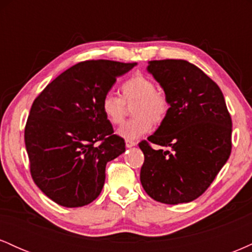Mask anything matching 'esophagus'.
<instances>
[{
    "mask_svg": "<svg viewBox=\"0 0 252 252\" xmlns=\"http://www.w3.org/2000/svg\"><path fill=\"white\" fill-rule=\"evenodd\" d=\"M136 146V142L135 141H131V140H126V148H131V147Z\"/></svg>",
    "mask_w": 252,
    "mask_h": 252,
    "instance_id": "34e87169",
    "label": "esophagus"
}]
</instances>
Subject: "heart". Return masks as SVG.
I'll list each match as a JSON object with an SVG mask.
<instances>
[{
	"label": "heart",
	"instance_id": "1",
	"mask_svg": "<svg viewBox=\"0 0 252 252\" xmlns=\"http://www.w3.org/2000/svg\"><path fill=\"white\" fill-rule=\"evenodd\" d=\"M122 98L116 94H104L100 100V110L105 120L111 124H120L124 118L126 103L136 102L132 115L135 118L128 121L117 130V134L126 140H136L149 131L153 122L160 124L168 114L169 104L164 94L156 91L155 84L149 78L134 76L121 86Z\"/></svg>",
	"mask_w": 252,
	"mask_h": 252
}]
</instances>
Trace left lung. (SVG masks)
Here are the masks:
<instances>
[{
    "instance_id": "1",
    "label": "left lung",
    "mask_w": 252,
    "mask_h": 252,
    "mask_svg": "<svg viewBox=\"0 0 252 252\" xmlns=\"http://www.w3.org/2000/svg\"><path fill=\"white\" fill-rule=\"evenodd\" d=\"M147 71L160 84L168 114L150 143L138 146L144 154L141 184L150 198L176 205L199 198L215 180L231 154L232 122L219 86L186 60L148 63Z\"/></svg>"
}]
</instances>
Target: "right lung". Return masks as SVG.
Masks as SVG:
<instances>
[{
    "mask_svg": "<svg viewBox=\"0 0 252 252\" xmlns=\"http://www.w3.org/2000/svg\"><path fill=\"white\" fill-rule=\"evenodd\" d=\"M136 63L88 60L63 72L35 98L25 129L31 174L63 207L90 204L102 192L109 161L126 152L100 110L118 77Z\"/></svg>",
    "mask_w": 252,
    "mask_h": 252,
    "instance_id": "obj_1",
    "label": "right lung"
}]
</instances>
